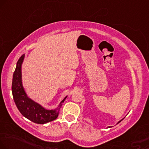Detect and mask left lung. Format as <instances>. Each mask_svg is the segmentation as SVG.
Masks as SVG:
<instances>
[{
	"label": "left lung",
	"mask_w": 149,
	"mask_h": 149,
	"mask_svg": "<svg viewBox=\"0 0 149 149\" xmlns=\"http://www.w3.org/2000/svg\"><path fill=\"white\" fill-rule=\"evenodd\" d=\"M123 119H122V120L119 121V122H117V124H118V123H119V122H121V121H122V120H123ZM108 128H111V126H108Z\"/></svg>",
	"instance_id": "left-lung-1"
}]
</instances>
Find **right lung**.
Segmentation results:
<instances>
[{"label": "right lung", "mask_w": 149, "mask_h": 149, "mask_svg": "<svg viewBox=\"0 0 149 149\" xmlns=\"http://www.w3.org/2000/svg\"><path fill=\"white\" fill-rule=\"evenodd\" d=\"M24 58L25 54H23L18 59L13 74L12 91L16 107L24 117L36 124H43L52 122L57 118L60 108L67 96L61 102L57 108L52 110H47L43 108L28 97L22 83L21 67Z\"/></svg>", "instance_id": "add662e5"}]
</instances>
